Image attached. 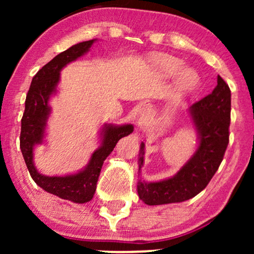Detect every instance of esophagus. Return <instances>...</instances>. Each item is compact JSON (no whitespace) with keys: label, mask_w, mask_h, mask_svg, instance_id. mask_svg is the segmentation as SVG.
<instances>
[{"label":"esophagus","mask_w":254,"mask_h":254,"mask_svg":"<svg viewBox=\"0 0 254 254\" xmlns=\"http://www.w3.org/2000/svg\"><path fill=\"white\" fill-rule=\"evenodd\" d=\"M148 110L149 109L145 105H141L140 107H138V112H140L141 116H145V114H147V112H148Z\"/></svg>","instance_id":"esophagus-1"}]
</instances>
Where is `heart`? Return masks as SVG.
Returning <instances> with one entry per match:
<instances>
[{
  "instance_id": "b5f03b06",
  "label": "heart",
  "mask_w": 254,
  "mask_h": 254,
  "mask_svg": "<svg viewBox=\"0 0 254 254\" xmlns=\"http://www.w3.org/2000/svg\"><path fill=\"white\" fill-rule=\"evenodd\" d=\"M150 62L164 77H172L184 68V61L182 59L168 54L152 55ZM197 84H199V76L192 69H183L177 78V90L180 93H189L193 91Z\"/></svg>"
}]
</instances>
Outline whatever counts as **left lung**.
Here are the masks:
<instances>
[{
  "label": "left lung",
  "mask_w": 254,
  "mask_h": 254,
  "mask_svg": "<svg viewBox=\"0 0 254 254\" xmlns=\"http://www.w3.org/2000/svg\"><path fill=\"white\" fill-rule=\"evenodd\" d=\"M231 91L220 75L217 85L208 95L190 107L189 113L197 131L199 145L185 165L169 179L156 183L138 180V197L149 206L183 202L206 189L223 161L229 143ZM142 142L138 170L143 165Z\"/></svg>",
  "instance_id": "1"
}]
</instances>
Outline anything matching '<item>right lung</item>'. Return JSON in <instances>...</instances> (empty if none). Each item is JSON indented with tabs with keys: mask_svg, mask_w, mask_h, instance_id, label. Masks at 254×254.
Wrapping results in <instances>:
<instances>
[{
	"mask_svg": "<svg viewBox=\"0 0 254 254\" xmlns=\"http://www.w3.org/2000/svg\"><path fill=\"white\" fill-rule=\"evenodd\" d=\"M96 39L76 44L67 51L58 54L34 75L25 100V111L20 129V150L31 177L38 186L61 199L76 203H85L93 197L103 163L113 151L121 137L133 133V125H104L100 136L102 143L91 155L88 165L74 175L48 177L38 172L33 163L34 145L43 143L47 119L51 114L48 100L57 92L60 71L68 64L75 61L86 52Z\"/></svg>",
	"mask_w": 254,
	"mask_h": 254,
	"instance_id": "add662e5",
	"label": "right lung"
}]
</instances>
